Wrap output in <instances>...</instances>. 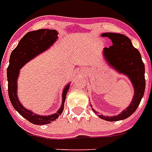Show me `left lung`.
Listing matches in <instances>:
<instances>
[{
  "mask_svg": "<svg viewBox=\"0 0 152 152\" xmlns=\"http://www.w3.org/2000/svg\"><path fill=\"white\" fill-rule=\"evenodd\" d=\"M102 37H107L112 41L113 46L105 47L104 50L106 61L122 74H126L133 83L134 96L132 103L120 115L115 117L99 115L107 121H118L129 117L139 105L145 91V66L141 54L133 47L131 40L125 35L119 33H103Z\"/></svg>",
  "mask_w": 152,
  "mask_h": 152,
  "instance_id": "obj_1",
  "label": "left lung"
}]
</instances>
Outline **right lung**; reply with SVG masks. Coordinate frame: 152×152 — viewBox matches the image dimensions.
<instances>
[{"label":"right lung","mask_w":152,"mask_h":152,"mask_svg":"<svg viewBox=\"0 0 152 152\" xmlns=\"http://www.w3.org/2000/svg\"><path fill=\"white\" fill-rule=\"evenodd\" d=\"M56 31L51 29H39L37 31H32L26 33L23 37L22 39L19 41L18 46L14 49L10 57V64L7 68V80H8V95L11 104L14 108L33 124L43 125L50 124L55 121L58 116L61 115L64 110V103L66 98V92L69 90V84L66 86L63 91V104L61 108L57 111L56 114L49 116H40L37 115H33L32 111H29L24 108L19 103L17 97V77L19 75L20 68H22L28 61L32 60L41 52L53 44L57 39Z\"/></svg>","instance_id":"add662e5"}]
</instances>
